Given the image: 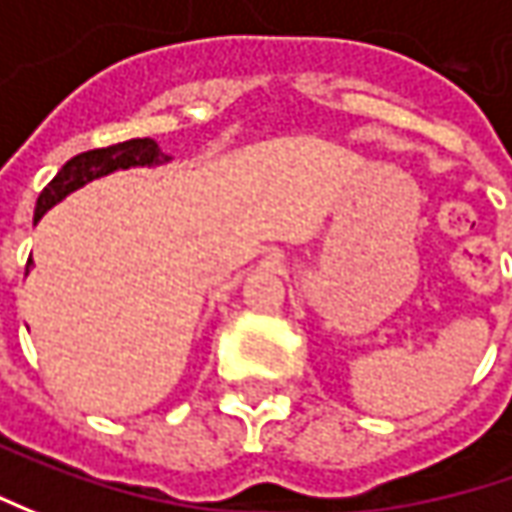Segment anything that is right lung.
I'll return each instance as SVG.
<instances>
[{
  "label": "right lung",
  "instance_id": "add662e5",
  "mask_svg": "<svg viewBox=\"0 0 512 512\" xmlns=\"http://www.w3.org/2000/svg\"><path fill=\"white\" fill-rule=\"evenodd\" d=\"M164 161H169V155L158 150V144L152 138H130V141H121V144H113V147L79 152L42 189V195L36 201V212H33V223L39 221L50 206H56L62 198H67L73 189L90 184L101 175H110L115 169L155 167V164H164ZM27 269H30V260H27Z\"/></svg>",
  "mask_w": 512,
  "mask_h": 512
}]
</instances>
